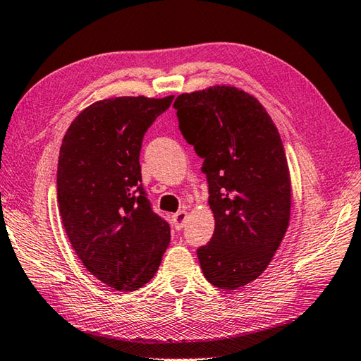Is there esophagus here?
Instances as JSON below:
<instances>
[{"instance_id":"34e87169","label":"esophagus","mask_w":361,"mask_h":361,"mask_svg":"<svg viewBox=\"0 0 361 361\" xmlns=\"http://www.w3.org/2000/svg\"><path fill=\"white\" fill-rule=\"evenodd\" d=\"M186 219H188V213L186 211H178V213H175L172 216V222L175 225L176 230H181L183 227H185L186 224Z\"/></svg>"}]
</instances>
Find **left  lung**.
Listing matches in <instances>:
<instances>
[{
	"label": "left lung",
	"instance_id": "left-lung-1",
	"mask_svg": "<svg viewBox=\"0 0 361 361\" xmlns=\"http://www.w3.org/2000/svg\"><path fill=\"white\" fill-rule=\"evenodd\" d=\"M186 142L203 158L214 235L197 250L204 279L221 289L257 280L289 225L291 178L277 126L255 97L213 86L176 97Z\"/></svg>",
	"mask_w": 361,
	"mask_h": 361
}]
</instances>
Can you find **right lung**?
Masks as SVG:
<instances>
[{
  "label": "right lung",
  "mask_w": 361,
  "mask_h": 361,
  "mask_svg": "<svg viewBox=\"0 0 361 361\" xmlns=\"http://www.w3.org/2000/svg\"><path fill=\"white\" fill-rule=\"evenodd\" d=\"M173 100L116 97L92 103L68 126L58 162V204L68 241L86 269L117 291L157 274L171 227L140 185L144 134Z\"/></svg>",
  "instance_id": "obj_1"
}]
</instances>
